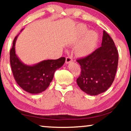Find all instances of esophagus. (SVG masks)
<instances>
[{
    "label": "esophagus",
    "instance_id": "esophagus-1",
    "mask_svg": "<svg viewBox=\"0 0 131 131\" xmlns=\"http://www.w3.org/2000/svg\"><path fill=\"white\" fill-rule=\"evenodd\" d=\"M72 61H73V59L71 57H66V63L69 64L70 62H71Z\"/></svg>",
    "mask_w": 131,
    "mask_h": 131
}]
</instances>
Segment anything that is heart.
<instances>
[{"label":"heart","mask_w":131,"mask_h":131,"mask_svg":"<svg viewBox=\"0 0 131 131\" xmlns=\"http://www.w3.org/2000/svg\"><path fill=\"white\" fill-rule=\"evenodd\" d=\"M79 33L80 36L85 34L86 36L76 48V52L80 56H85L92 52L96 45L98 40V35L94 31H89L85 26H80Z\"/></svg>","instance_id":"obj_1"}]
</instances>
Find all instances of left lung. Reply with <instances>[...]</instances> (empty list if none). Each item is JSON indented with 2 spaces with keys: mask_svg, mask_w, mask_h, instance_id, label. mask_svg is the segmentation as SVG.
Listing matches in <instances>:
<instances>
[{
  "mask_svg": "<svg viewBox=\"0 0 131 131\" xmlns=\"http://www.w3.org/2000/svg\"><path fill=\"white\" fill-rule=\"evenodd\" d=\"M118 60L114 41L104 30L101 46L91 54L76 60L81 67V73L76 80L78 85L91 95L105 92L114 81Z\"/></svg>",
  "mask_w": 131,
  "mask_h": 131,
  "instance_id": "8db88e82",
  "label": "left lung"
}]
</instances>
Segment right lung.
I'll return each instance as SVG.
<instances>
[{"mask_svg": "<svg viewBox=\"0 0 131 131\" xmlns=\"http://www.w3.org/2000/svg\"><path fill=\"white\" fill-rule=\"evenodd\" d=\"M17 37L18 35L14 39L10 50V64L14 78L18 85L25 91L30 94H39L48 88L53 79L55 71L62 67L66 58L44 60L33 66L26 65L15 53Z\"/></svg>", "mask_w": 131, "mask_h": 131, "instance_id": "1", "label": "right lung"}]
</instances>
